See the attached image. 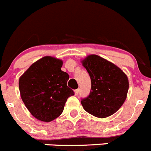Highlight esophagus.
Segmentation results:
<instances>
[{"label": "esophagus", "mask_w": 151, "mask_h": 151, "mask_svg": "<svg viewBox=\"0 0 151 151\" xmlns=\"http://www.w3.org/2000/svg\"><path fill=\"white\" fill-rule=\"evenodd\" d=\"M78 92H79V89H76V90H75V94H76V95H77V94H78Z\"/></svg>", "instance_id": "esophagus-1"}]
</instances>
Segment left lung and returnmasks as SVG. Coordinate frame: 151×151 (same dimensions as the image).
Segmentation results:
<instances>
[{"label": "left lung", "mask_w": 151, "mask_h": 151, "mask_svg": "<svg viewBox=\"0 0 151 151\" xmlns=\"http://www.w3.org/2000/svg\"><path fill=\"white\" fill-rule=\"evenodd\" d=\"M91 78L88 96L81 104L91 115L105 118L115 113L123 104L129 90L126 75L112 63L97 55H90L82 62Z\"/></svg>", "instance_id": "left-lung-1"}]
</instances>
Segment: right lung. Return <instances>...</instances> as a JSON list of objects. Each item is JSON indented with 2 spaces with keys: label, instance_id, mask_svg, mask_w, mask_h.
Here are the masks:
<instances>
[{
  "label": "right lung",
  "instance_id": "add662e5",
  "mask_svg": "<svg viewBox=\"0 0 151 151\" xmlns=\"http://www.w3.org/2000/svg\"><path fill=\"white\" fill-rule=\"evenodd\" d=\"M62 60L45 57L36 61L19 78L21 98L32 115L50 122L63 113L68 97L74 95L67 86L69 76L61 70Z\"/></svg>",
  "mask_w": 151,
  "mask_h": 151
}]
</instances>
